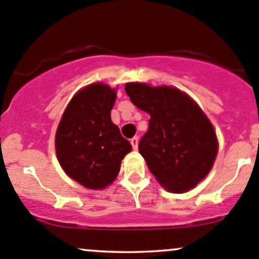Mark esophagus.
Masks as SVG:
<instances>
[{"mask_svg": "<svg viewBox=\"0 0 259 259\" xmlns=\"http://www.w3.org/2000/svg\"><path fill=\"white\" fill-rule=\"evenodd\" d=\"M131 145H132L133 149H137V147H138V137L131 138Z\"/></svg>", "mask_w": 259, "mask_h": 259, "instance_id": "34e87169", "label": "esophagus"}]
</instances>
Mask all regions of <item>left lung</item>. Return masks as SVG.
I'll use <instances>...</instances> for the list:
<instances>
[{"label": "left lung", "mask_w": 259, "mask_h": 259, "mask_svg": "<svg viewBox=\"0 0 259 259\" xmlns=\"http://www.w3.org/2000/svg\"><path fill=\"white\" fill-rule=\"evenodd\" d=\"M133 105L151 116L138 149L167 191L187 192L209 173L218 152L212 123L199 106L176 87L127 83Z\"/></svg>", "instance_id": "1"}]
</instances>
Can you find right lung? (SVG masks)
Returning a JSON list of instances; mask_svg holds the SVG:
<instances>
[{"label":"right lung","instance_id":"right-lung-1","mask_svg":"<svg viewBox=\"0 0 259 259\" xmlns=\"http://www.w3.org/2000/svg\"><path fill=\"white\" fill-rule=\"evenodd\" d=\"M116 91L92 83L73 96L56 132V154L63 170L83 187L110 186L132 146L111 121Z\"/></svg>","mask_w":259,"mask_h":259}]
</instances>
